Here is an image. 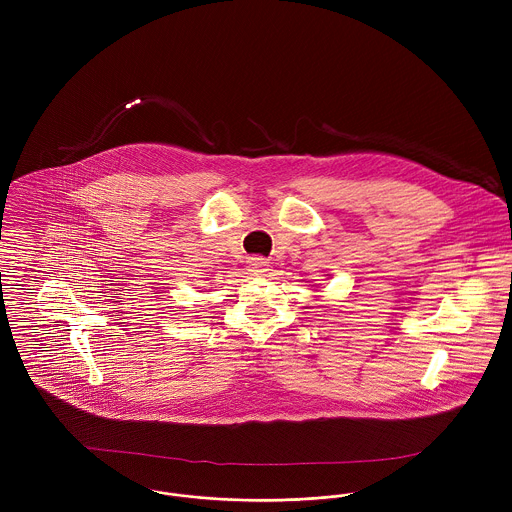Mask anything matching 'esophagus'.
<instances>
[{"label": "esophagus", "mask_w": 512, "mask_h": 512, "mask_svg": "<svg viewBox=\"0 0 512 512\" xmlns=\"http://www.w3.org/2000/svg\"><path fill=\"white\" fill-rule=\"evenodd\" d=\"M266 266H268L266 258H262V256L250 258V268H252V272H266Z\"/></svg>", "instance_id": "1"}]
</instances>
